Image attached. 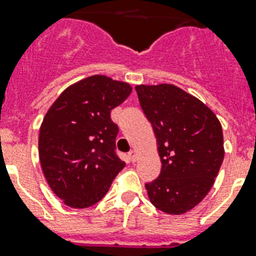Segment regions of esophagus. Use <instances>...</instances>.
I'll return each mask as SVG.
<instances>
[{"label": "esophagus", "instance_id": "obj_1", "mask_svg": "<svg viewBox=\"0 0 256 256\" xmlns=\"http://www.w3.org/2000/svg\"><path fill=\"white\" fill-rule=\"evenodd\" d=\"M128 159H130V162H132V163H134L135 160H136V152H135L134 150H132V151H130V152H128Z\"/></svg>", "mask_w": 256, "mask_h": 256}]
</instances>
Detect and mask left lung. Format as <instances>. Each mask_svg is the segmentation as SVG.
<instances>
[{"instance_id":"8db88e82","label":"left lung","mask_w":256,"mask_h":256,"mask_svg":"<svg viewBox=\"0 0 256 256\" xmlns=\"http://www.w3.org/2000/svg\"><path fill=\"white\" fill-rule=\"evenodd\" d=\"M156 136L162 171L147 182L150 201L168 214L190 210L214 184L224 160L221 124L206 105L171 84L136 85Z\"/></svg>"}]
</instances>
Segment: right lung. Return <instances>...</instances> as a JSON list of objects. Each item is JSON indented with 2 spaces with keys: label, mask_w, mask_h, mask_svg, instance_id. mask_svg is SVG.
<instances>
[{
  "label": "right lung",
  "mask_w": 256,
  "mask_h": 256,
  "mask_svg": "<svg viewBox=\"0 0 256 256\" xmlns=\"http://www.w3.org/2000/svg\"><path fill=\"white\" fill-rule=\"evenodd\" d=\"M132 93L128 82L96 74L70 85L50 108L39 132V159L56 196L89 208L124 167L116 151L120 132L110 112Z\"/></svg>",
  "instance_id": "obj_1"
}]
</instances>
